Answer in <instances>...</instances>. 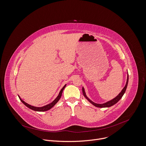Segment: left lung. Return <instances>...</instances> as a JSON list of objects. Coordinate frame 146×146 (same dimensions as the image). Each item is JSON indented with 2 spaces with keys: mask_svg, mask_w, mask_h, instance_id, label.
<instances>
[{
  "mask_svg": "<svg viewBox=\"0 0 146 146\" xmlns=\"http://www.w3.org/2000/svg\"><path fill=\"white\" fill-rule=\"evenodd\" d=\"M128 80H129V75H128V73H127V80H126V85L125 86V87L123 88V89L121 90V92L118 94V96H117L115 98H114L113 99L106 102V103H103V104H98V103H96L93 102H92L90 99H89L88 96H86V93H85V89H84V88L82 87V92H83V94L84 96H85V98L90 103H92L93 106L97 107H100V108H104V107H111L113 105L115 104L122 98L123 95L124 94L125 91H126V89L127 88V84H128Z\"/></svg>",
  "mask_w": 146,
  "mask_h": 146,
  "instance_id": "1",
  "label": "left lung"
}]
</instances>
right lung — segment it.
<instances>
[{"mask_svg":"<svg viewBox=\"0 0 146 146\" xmlns=\"http://www.w3.org/2000/svg\"><path fill=\"white\" fill-rule=\"evenodd\" d=\"M66 84L65 85L63 86V88L61 89V90H60V93H59L58 95L57 96V98H56L51 103L48 104H47V105H46V106H43V107H35V106H33L29 105V104H28V103H25L24 101H23V100L21 99L19 95H18V96H19V97L20 100L21 101V102H22L25 106H26L27 107H28L29 108H30V109H31V110H34V111H35L43 112V111H47V110H49L50 109H51V108L59 101V100L60 99L61 97L62 91H63V90L64 89V88H65V87H66Z\"/></svg>","mask_w":146,"mask_h":146,"instance_id":"add662e5","label":"right lung"}]
</instances>
